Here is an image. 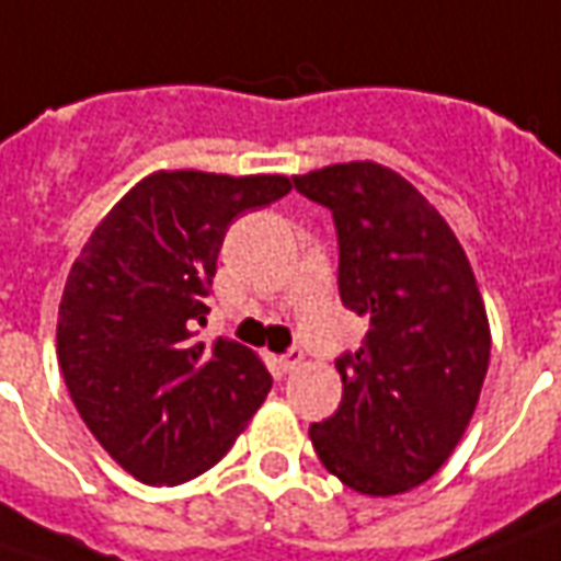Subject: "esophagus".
Masks as SVG:
<instances>
[{"mask_svg":"<svg viewBox=\"0 0 561 561\" xmlns=\"http://www.w3.org/2000/svg\"><path fill=\"white\" fill-rule=\"evenodd\" d=\"M300 364H304V348H288V352L282 355V367H285L288 374H291V370H297Z\"/></svg>","mask_w":561,"mask_h":561,"instance_id":"obj_1","label":"esophagus"}]
</instances>
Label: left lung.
<instances>
[{
    "mask_svg": "<svg viewBox=\"0 0 561 561\" xmlns=\"http://www.w3.org/2000/svg\"><path fill=\"white\" fill-rule=\"evenodd\" d=\"M334 213L343 307L370 321L336 362L343 401L309 425L321 465L389 499L431 480L471 422L489 370V319L453 227L403 175L348 160L294 175Z\"/></svg>",
    "mask_w": 561,
    "mask_h": 561,
    "instance_id": "1",
    "label": "left lung"
}]
</instances>
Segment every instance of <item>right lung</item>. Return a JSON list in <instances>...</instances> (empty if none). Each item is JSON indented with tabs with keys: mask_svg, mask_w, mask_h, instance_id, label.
Here are the masks:
<instances>
[{
	"mask_svg": "<svg viewBox=\"0 0 561 561\" xmlns=\"http://www.w3.org/2000/svg\"><path fill=\"white\" fill-rule=\"evenodd\" d=\"M288 175L160 170L112 206L69 270L57 358L108 456L148 485L209 471L267 398L257 352L194 340L230 221L291 191Z\"/></svg>",
	"mask_w": 561,
	"mask_h": 561,
	"instance_id": "obj_1",
	"label": "right lung"
}]
</instances>
